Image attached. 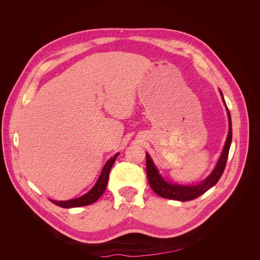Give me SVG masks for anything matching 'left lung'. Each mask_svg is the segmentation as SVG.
Here are the masks:
<instances>
[{"mask_svg": "<svg viewBox=\"0 0 260 260\" xmlns=\"http://www.w3.org/2000/svg\"><path fill=\"white\" fill-rule=\"evenodd\" d=\"M219 92L221 94V98L228 113L229 133H228V137L221 152V155L219 159H218L214 170L206 179L196 184H179V183H174V182L168 181L166 180L165 177L159 173V170L155 166V163L151 158V156L146 153V174H147L148 183L153 188L154 192L157 195L161 196L162 198L178 200V201L193 200L206 193L207 190H209L211 187H213L218 182V180L220 179L221 175L223 174V171L226 165L230 146L232 143V120H231L229 108L226 107L225 101L223 99V94L221 90H219Z\"/></svg>", "mask_w": 260, "mask_h": 260, "instance_id": "1", "label": "left lung"}]
</instances>
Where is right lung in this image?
<instances>
[{
  "instance_id": "obj_1",
  "label": "right lung",
  "mask_w": 260,
  "mask_h": 260,
  "mask_svg": "<svg viewBox=\"0 0 260 260\" xmlns=\"http://www.w3.org/2000/svg\"><path fill=\"white\" fill-rule=\"evenodd\" d=\"M120 153H117L114 157H112L107 162L105 163V166L102 169V172L99 176V178L97 182L94 183V185L89 189L86 194L83 196H81L79 198L71 199V200H65V201H57V200H52L49 199L52 203L56 204L58 207L64 208V209H70V208H78V207H84L88 206V204H91L93 202L97 201L104 193V190L106 188L107 182H108V175L109 172H111V169L113 165L115 163L117 157L119 156Z\"/></svg>"
}]
</instances>
